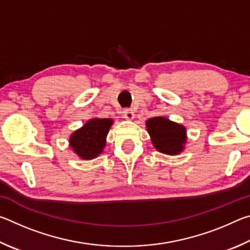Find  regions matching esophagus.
I'll list each match as a JSON object with an SVG mask.
<instances>
[{
  "mask_svg": "<svg viewBox=\"0 0 250 250\" xmlns=\"http://www.w3.org/2000/svg\"><path fill=\"white\" fill-rule=\"evenodd\" d=\"M122 116H124L125 119L126 120H132L134 118V112L132 109H125L124 111H122Z\"/></svg>",
  "mask_w": 250,
  "mask_h": 250,
  "instance_id": "esophagus-1",
  "label": "esophagus"
}]
</instances>
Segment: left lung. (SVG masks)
<instances>
[{"label": "left lung", "instance_id": "8db88e82", "mask_svg": "<svg viewBox=\"0 0 250 250\" xmlns=\"http://www.w3.org/2000/svg\"><path fill=\"white\" fill-rule=\"evenodd\" d=\"M146 129L151 141L161 153L176 155L184 149L186 129L164 117H154L146 121Z\"/></svg>", "mask_w": 250, "mask_h": 250}]
</instances>
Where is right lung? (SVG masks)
Instances as JSON below:
<instances>
[{
  "label": "right lung",
  "mask_w": 250,
  "mask_h": 250,
  "mask_svg": "<svg viewBox=\"0 0 250 250\" xmlns=\"http://www.w3.org/2000/svg\"><path fill=\"white\" fill-rule=\"evenodd\" d=\"M113 121L108 118L91 119L76 130L69 138V146L83 160L98 156L105 146V138Z\"/></svg>",
  "instance_id": "obj_1"
}]
</instances>
